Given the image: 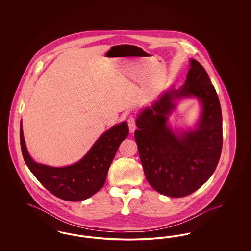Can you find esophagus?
Segmentation results:
<instances>
[{"mask_svg": "<svg viewBox=\"0 0 251 251\" xmlns=\"http://www.w3.org/2000/svg\"><path fill=\"white\" fill-rule=\"evenodd\" d=\"M128 126H129V129L131 132H133L135 131V128H136V125H135V119L133 117H130L128 119Z\"/></svg>", "mask_w": 251, "mask_h": 251, "instance_id": "1", "label": "esophagus"}]
</instances>
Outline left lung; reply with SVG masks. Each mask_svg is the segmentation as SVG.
<instances>
[{
	"instance_id": "1",
	"label": "left lung",
	"mask_w": 251,
	"mask_h": 251,
	"mask_svg": "<svg viewBox=\"0 0 251 251\" xmlns=\"http://www.w3.org/2000/svg\"><path fill=\"white\" fill-rule=\"evenodd\" d=\"M184 85L172 88L146 108L136 120L134 138L144 173L156 191L181 198L198 190L212 176L221 155L222 112L219 99L208 73L197 60H190ZM195 95L203 113L194 131L175 135L167 128V116L178 97Z\"/></svg>"
}]
</instances>
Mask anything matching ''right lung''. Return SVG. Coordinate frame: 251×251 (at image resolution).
I'll return each instance as SVG.
<instances>
[{"label":"right lung","instance_id":"add662e5","mask_svg":"<svg viewBox=\"0 0 251 251\" xmlns=\"http://www.w3.org/2000/svg\"><path fill=\"white\" fill-rule=\"evenodd\" d=\"M129 133L127 122L105 131L78 163L65 167H51L36 163L27 151L21 121V148L24 161L39 182L52 195L68 201H84L104 184L108 169L120 143Z\"/></svg>","mask_w":251,"mask_h":251}]
</instances>
